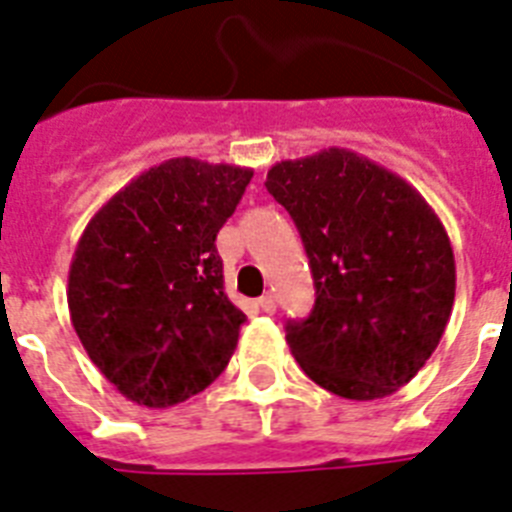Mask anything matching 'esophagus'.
Instances as JSON below:
<instances>
[{
    "instance_id": "1",
    "label": "esophagus",
    "mask_w": 512,
    "mask_h": 512,
    "mask_svg": "<svg viewBox=\"0 0 512 512\" xmlns=\"http://www.w3.org/2000/svg\"><path fill=\"white\" fill-rule=\"evenodd\" d=\"M259 306H261V312L275 314L277 312V298L272 296V293H267V296L259 298Z\"/></svg>"
}]
</instances>
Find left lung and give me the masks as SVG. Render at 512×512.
<instances>
[{
    "instance_id": "1",
    "label": "left lung",
    "mask_w": 512,
    "mask_h": 512,
    "mask_svg": "<svg viewBox=\"0 0 512 512\" xmlns=\"http://www.w3.org/2000/svg\"><path fill=\"white\" fill-rule=\"evenodd\" d=\"M264 185L296 222L314 277L312 314L285 325L290 354L343 399L399 391L455 304V253L436 211L399 174L343 147L275 163Z\"/></svg>"
}]
</instances>
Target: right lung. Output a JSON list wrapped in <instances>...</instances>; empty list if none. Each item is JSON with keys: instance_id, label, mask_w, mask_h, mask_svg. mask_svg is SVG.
Here are the masks:
<instances>
[{"instance_id": "add662e5", "label": "right lung", "mask_w": 512, "mask_h": 512, "mask_svg": "<svg viewBox=\"0 0 512 512\" xmlns=\"http://www.w3.org/2000/svg\"><path fill=\"white\" fill-rule=\"evenodd\" d=\"M253 171L171 158L92 216L68 272L81 346L113 386L153 410L200 394L235 354L245 314L224 293L216 232Z\"/></svg>"}]
</instances>
